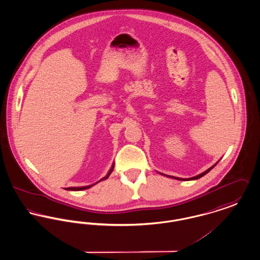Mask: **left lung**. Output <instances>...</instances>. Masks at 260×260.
<instances>
[{
  "label": "left lung",
  "instance_id": "1",
  "mask_svg": "<svg viewBox=\"0 0 260 260\" xmlns=\"http://www.w3.org/2000/svg\"><path fill=\"white\" fill-rule=\"evenodd\" d=\"M218 164V161H216L212 167H210V169H208L206 172H204V173H200L198 175H196V176H193V177H190V178H181V177H176V176H172V175H167V174H164V173H161V175H166L167 177H170V178H173V179H176V180H181V181H188V180H196V179H199V178H201V177H203L205 174H207V173L210 172L216 165Z\"/></svg>",
  "mask_w": 260,
  "mask_h": 260
}]
</instances>
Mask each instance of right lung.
Masks as SVG:
<instances>
[{"label":"right lung","instance_id":"right-lung-1","mask_svg":"<svg viewBox=\"0 0 260 260\" xmlns=\"http://www.w3.org/2000/svg\"><path fill=\"white\" fill-rule=\"evenodd\" d=\"M113 170H114V164H113V166H112L111 169H110V171H109L108 173L106 174V176H105V177H103V178H101L99 181L95 182V183H94V184H92V185L83 186V187H69V188H67L66 190H69V191H82V190H86V189H88V188H90V187H92V186L95 185V184H98V183L100 182V181L107 179V178L109 177V175L111 174L112 172H113Z\"/></svg>","mask_w":260,"mask_h":260}]
</instances>
